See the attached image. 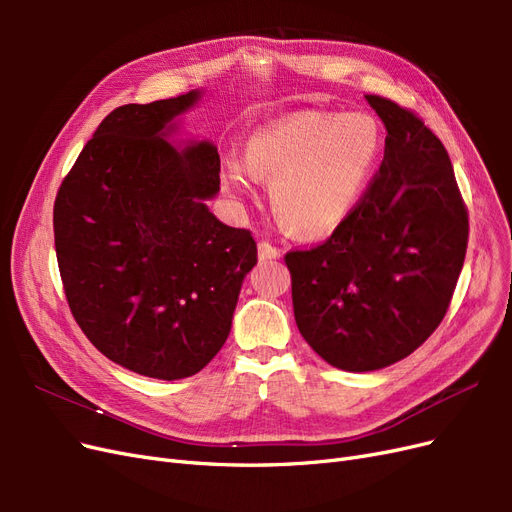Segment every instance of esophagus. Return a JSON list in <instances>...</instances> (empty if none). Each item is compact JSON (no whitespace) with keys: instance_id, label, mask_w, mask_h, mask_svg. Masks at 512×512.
<instances>
[{"instance_id":"1","label":"esophagus","mask_w":512,"mask_h":512,"mask_svg":"<svg viewBox=\"0 0 512 512\" xmlns=\"http://www.w3.org/2000/svg\"><path fill=\"white\" fill-rule=\"evenodd\" d=\"M258 256H260V260H275V258H280V250L273 247L269 241H260L258 243Z\"/></svg>"}]
</instances>
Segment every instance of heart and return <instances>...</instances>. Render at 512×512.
Returning a JSON list of instances; mask_svg holds the SVG:
<instances>
[{
    "instance_id": "obj_1",
    "label": "heart",
    "mask_w": 512,
    "mask_h": 512,
    "mask_svg": "<svg viewBox=\"0 0 512 512\" xmlns=\"http://www.w3.org/2000/svg\"><path fill=\"white\" fill-rule=\"evenodd\" d=\"M382 136L365 113L301 111L260 126L245 160L228 158L224 190L254 192L256 179L273 181L271 200L282 222L309 237L329 235L359 205L380 160Z\"/></svg>"
}]
</instances>
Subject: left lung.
I'll return each mask as SVG.
<instances>
[{"mask_svg": "<svg viewBox=\"0 0 512 512\" xmlns=\"http://www.w3.org/2000/svg\"><path fill=\"white\" fill-rule=\"evenodd\" d=\"M386 128L384 160L333 235L284 256L294 320L329 365L374 371L438 329L468 247V209L440 138L421 117L365 96Z\"/></svg>", "mask_w": 512, "mask_h": 512, "instance_id": "left-lung-1", "label": "left lung"}]
</instances>
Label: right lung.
<instances>
[{"instance_id":"1","label":"right lung","mask_w":512,"mask_h":512,"mask_svg":"<svg viewBox=\"0 0 512 512\" xmlns=\"http://www.w3.org/2000/svg\"><path fill=\"white\" fill-rule=\"evenodd\" d=\"M200 96L115 108L53 209L74 320L106 359L158 380L194 376L220 352L258 262L252 232L222 224L205 205L220 192L218 147L166 141Z\"/></svg>"}]
</instances>
